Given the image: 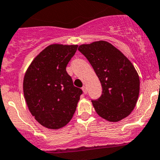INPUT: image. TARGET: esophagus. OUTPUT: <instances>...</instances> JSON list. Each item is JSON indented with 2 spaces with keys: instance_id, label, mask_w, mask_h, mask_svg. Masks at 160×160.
<instances>
[{
  "instance_id": "obj_1",
  "label": "esophagus",
  "mask_w": 160,
  "mask_h": 160,
  "mask_svg": "<svg viewBox=\"0 0 160 160\" xmlns=\"http://www.w3.org/2000/svg\"><path fill=\"white\" fill-rule=\"evenodd\" d=\"M82 89L83 92H84L85 94H86V93H87V88H86V86H83V87L82 88Z\"/></svg>"
}]
</instances>
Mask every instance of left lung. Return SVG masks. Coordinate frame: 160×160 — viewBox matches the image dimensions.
Returning a JSON list of instances; mask_svg holds the SVG:
<instances>
[{
  "instance_id": "1",
  "label": "left lung",
  "mask_w": 160,
  "mask_h": 160,
  "mask_svg": "<svg viewBox=\"0 0 160 160\" xmlns=\"http://www.w3.org/2000/svg\"><path fill=\"white\" fill-rule=\"evenodd\" d=\"M78 51L89 60L101 83V96L92 100L97 113L109 122L128 116L136 106L140 91L139 76L131 62L104 41L82 45Z\"/></svg>"
}]
</instances>
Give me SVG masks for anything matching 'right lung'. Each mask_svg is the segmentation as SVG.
<instances>
[{"label": "right lung", "mask_w": 160, "mask_h": 160, "mask_svg": "<svg viewBox=\"0 0 160 160\" xmlns=\"http://www.w3.org/2000/svg\"><path fill=\"white\" fill-rule=\"evenodd\" d=\"M77 48L48 45L32 61L24 76L23 93L29 110L46 128L57 130L66 126L82 94L66 71Z\"/></svg>", "instance_id": "add662e5"}]
</instances>
